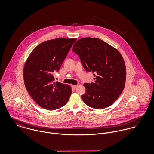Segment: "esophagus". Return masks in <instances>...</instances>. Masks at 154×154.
Here are the masks:
<instances>
[{
  "instance_id": "obj_1",
  "label": "esophagus",
  "mask_w": 154,
  "mask_h": 154,
  "mask_svg": "<svg viewBox=\"0 0 154 154\" xmlns=\"http://www.w3.org/2000/svg\"><path fill=\"white\" fill-rule=\"evenodd\" d=\"M78 85H72V87L73 88H74V89H75L76 88H77L78 87Z\"/></svg>"
}]
</instances>
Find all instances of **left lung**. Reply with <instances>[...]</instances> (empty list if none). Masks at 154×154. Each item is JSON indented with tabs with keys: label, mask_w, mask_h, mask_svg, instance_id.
<instances>
[{
	"label": "left lung",
	"mask_w": 154,
	"mask_h": 154,
	"mask_svg": "<svg viewBox=\"0 0 154 154\" xmlns=\"http://www.w3.org/2000/svg\"><path fill=\"white\" fill-rule=\"evenodd\" d=\"M73 51L81 59L84 69L94 73V83H85V94L81 96L89 107L103 109L111 106L125 88L126 69L120 52L105 42L87 37L79 39Z\"/></svg>",
	"instance_id": "left-lung-1"
}]
</instances>
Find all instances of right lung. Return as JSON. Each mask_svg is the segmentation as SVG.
Wrapping results in <instances>:
<instances>
[{
    "label": "right lung",
    "mask_w": 154,
    "mask_h": 154,
    "mask_svg": "<svg viewBox=\"0 0 154 154\" xmlns=\"http://www.w3.org/2000/svg\"><path fill=\"white\" fill-rule=\"evenodd\" d=\"M76 38H58L38 45L27 58L23 70L25 88L34 101L46 110L64 106L68 101L71 87L54 82L53 73L59 72Z\"/></svg>",
    "instance_id": "right-lung-1"
}]
</instances>
